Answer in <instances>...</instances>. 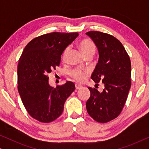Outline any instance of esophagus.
I'll use <instances>...</instances> for the list:
<instances>
[{"mask_svg":"<svg viewBox=\"0 0 149 149\" xmlns=\"http://www.w3.org/2000/svg\"><path fill=\"white\" fill-rule=\"evenodd\" d=\"M81 87H82L81 85H77V84L75 85V88H76V89H81Z\"/></svg>","mask_w":149,"mask_h":149,"instance_id":"esophagus-1","label":"esophagus"}]
</instances>
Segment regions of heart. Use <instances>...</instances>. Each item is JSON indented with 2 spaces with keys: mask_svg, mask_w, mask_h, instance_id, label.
<instances>
[{
  "mask_svg": "<svg viewBox=\"0 0 149 149\" xmlns=\"http://www.w3.org/2000/svg\"><path fill=\"white\" fill-rule=\"evenodd\" d=\"M79 45L83 54L86 57L89 55H93L95 54V45L90 38H84L79 42ZM69 50H70V47H68L63 52L62 56L63 61H66ZM87 74H88V71L83 70L80 68H74L70 72V76L71 78L78 83H83L85 81V77H86Z\"/></svg>",
  "mask_w": 149,
  "mask_h": 149,
  "instance_id": "obj_1",
  "label": "heart"
}]
</instances>
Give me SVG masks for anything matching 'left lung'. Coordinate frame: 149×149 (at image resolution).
Listing matches in <instances>:
<instances>
[{
  "instance_id": "8db88e82",
  "label": "left lung",
  "mask_w": 149,
  "mask_h": 149,
  "mask_svg": "<svg viewBox=\"0 0 149 149\" xmlns=\"http://www.w3.org/2000/svg\"><path fill=\"white\" fill-rule=\"evenodd\" d=\"M96 45L98 62L91 78L102 92L89 87L91 95L87 101V111L99 123L111 121L121 113L131 87V61L121 42L111 34L99 31L86 33Z\"/></svg>"
}]
</instances>
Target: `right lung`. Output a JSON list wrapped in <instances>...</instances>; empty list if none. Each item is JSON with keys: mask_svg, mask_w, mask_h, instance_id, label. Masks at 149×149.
Returning a JSON list of instances; mask_svg holds the SVG:
<instances>
[{"mask_svg": "<svg viewBox=\"0 0 149 149\" xmlns=\"http://www.w3.org/2000/svg\"><path fill=\"white\" fill-rule=\"evenodd\" d=\"M78 35L59 32L42 34L30 40L20 56L17 89L28 114L38 121L50 123L60 117L75 89L70 81L51 87L48 74L60 66L61 55Z\"/></svg>", "mask_w": 149, "mask_h": 149, "instance_id": "right-lung-1", "label": "right lung"}]
</instances>
